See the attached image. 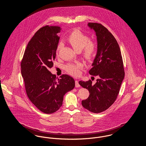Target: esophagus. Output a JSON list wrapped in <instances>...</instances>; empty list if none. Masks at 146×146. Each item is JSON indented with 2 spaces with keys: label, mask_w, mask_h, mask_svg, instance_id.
<instances>
[{
  "label": "esophagus",
  "mask_w": 146,
  "mask_h": 146,
  "mask_svg": "<svg viewBox=\"0 0 146 146\" xmlns=\"http://www.w3.org/2000/svg\"><path fill=\"white\" fill-rule=\"evenodd\" d=\"M75 84H76V88H79V87H80V84L79 83L78 81L76 80V82H75Z\"/></svg>",
  "instance_id": "34e87169"
}]
</instances>
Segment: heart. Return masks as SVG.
<instances>
[{
    "label": "heart",
    "mask_w": 146,
    "mask_h": 146,
    "mask_svg": "<svg viewBox=\"0 0 146 146\" xmlns=\"http://www.w3.org/2000/svg\"><path fill=\"white\" fill-rule=\"evenodd\" d=\"M67 40L77 51H80L83 49L84 55L88 60H90L96 53L97 43L94 41L90 40L89 36L79 29L73 31L68 35ZM62 46V42L58 43L56 48L57 55L58 54V52ZM82 67L83 65L80 63H68L64 67L67 72L73 76H79L80 73V70Z\"/></svg>",
    "instance_id": "obj_1"
}]
</instances>
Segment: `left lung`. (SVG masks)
I'll use <instances>...</instances> for the list:
<instances>
[{"instance_id": "obj_1", "label": "left lung", "mask_w": 146, "mask_h": 146, "mask_svg": "<svg viewBox=\"0 0 146 146\" xmlns=\"http://www.w3.org/2000/svg\"><path fill=\"white\" fill-rule=\"evenodd\" d=\"M88 26L95 31L97 41V54L89 72L98 79L95 84L91 80L79 83L90 93L82 102L84 108L98 113L107 110L116 100L125 72L120 49L114 36L100 23L90 22Z\"/></svg>"}]
</instances>
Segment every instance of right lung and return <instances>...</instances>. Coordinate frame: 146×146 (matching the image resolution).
Segmentation results:
<instances>
[{
  "instance_id": "right-lung-1",
  "label": "right lung",
  "mask_w": 146,
  "mask_h": 146,
  "mask_svg": "<svg viewBox=\"0 0 146 146\" xmlns=\"http://www.w3.org/2000/svg\"><path fill=\"white\" fill-rule=\"evenodd\" d=\"M61 29L45 26L32 38L21 63V74L29 99L40 111L51 114L62 105L64 95L75 86L74 79L67 74L56 78L50 69L53 67Z\"/></svg>"
}]
</instances>
